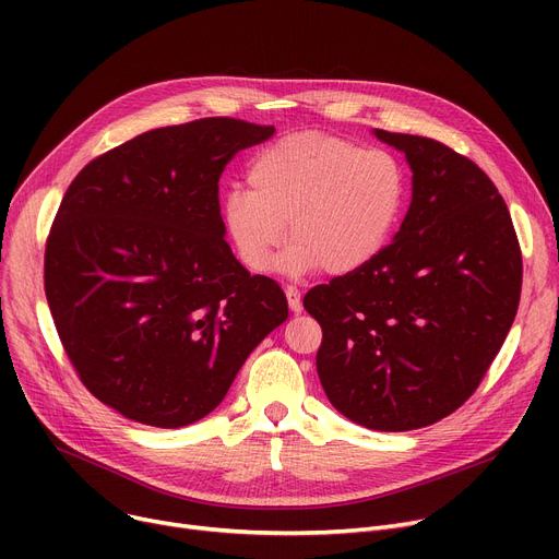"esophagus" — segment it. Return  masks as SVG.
I'll return each instance as SVG.
<instances>
[{
    "label": "esophagus",
    "instance_id": "obj_1",
    "mask_svg": "<svg viewBox=\"0 0 559 559\" xmlns=\"http://www.w3.org/2000/svg\"><path fill=\"white\" fill-rule=\"evenodd\" d=\"M285 297H287V306H289V310H292V312L299 314V312L304 310V304H301V292H299L297 287L287 285V287H285Z\"/></svg>",
    "mask_w": 559,
    "mask_h": 559
}]
</instances>
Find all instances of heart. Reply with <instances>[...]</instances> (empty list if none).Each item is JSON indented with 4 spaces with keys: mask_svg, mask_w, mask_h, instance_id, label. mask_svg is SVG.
Wrapping results in <instances>:
<instances>
[{
    "mask_svg": "<svg viewBox=\"0 0 559 559\" xmlns=\"http://www.w3.org/2000/svg\"><path fill=\"white\" fill-rule=\"evenodd\" d=\"M247 183L249 192L235 188L222 199V224L255 274L270 270L285 226V274H354L388 249L407 199L405 171L390 152L317 131L264 146L249 163Z\"/></svg>",
    "mask_w": 559,
    "mask_h": 559,
    "instance_id": "1",
    "label": "heart"
}]
</instances>
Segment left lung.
<instances>
[{
  "mask_svg": "<svg viewBox=\"0 0 559 559\" xmlns=\"http://www.w3.org/2000/svg\"><path fill=\"white\" fill-rule=\"evenodd\" d=\"M413 169V201L367 267L312 287L304 308L324 340L317 373L337 413L403 432L476 392L521 297V249L489 176L447 144L373 129Z\"/></svg>",
  "mask_w": 559,
  "mask_h": 559,
  "instance_id": "8db88e82",
  "label": "left lung"
}]
</instances>
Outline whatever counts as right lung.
<instances>
[{"label":"right lung","instance_id":"add662e5","mask_svg":"<svg viewBox=\"0 0 559 559\" xmlns=\"http://www.w3.org/2000/svg\"><path fill=\"white\" fill-rule=\"evenodd\" d=\"M274 135L233 117L146 131L87 163L45 249V295L83 385L122 417L190 426L287 319L224 240L219 176Z\"/></svg>","mask_w":559,"mask_h":559}]
</instances>
